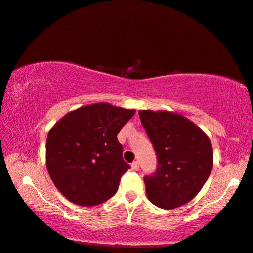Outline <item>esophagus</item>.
<instances>
[{"label":"esophagus","mask_w":253,"mask_h":253,"mask_svg":"<svg viewBox=\"0 0 253 253\" xmlns=\"http://www.w3.org/2000/svg\"><path fill=\"white\" fill-rule=\"evenodd\" d=\"M131 169L135 170V171H138L139 169V162L138 161H134L131 163Z\"/></svg>","instance_id":"34e87169"}]
</instances>
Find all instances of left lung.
Segmentation results:
<instances>
[{"mask_svg":"<svg viewBox=\"0 0 253 253\" xmlns=\"http://www.w3.org/2000/svg\"><path fill=\"white\" fill-rule=\"evenodd\" d=\"M138 114L158 159L154 173L144 177L147 197L163 210L182 206L198 194L213 169L210 138L181 115L151 110Z\"/></svg>","mask_w":253,"mask_h":253,"instance_id":"left-lung-1","label":"left lung"}]
</instances>
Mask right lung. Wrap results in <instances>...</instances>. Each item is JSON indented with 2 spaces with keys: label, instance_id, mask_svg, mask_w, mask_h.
<instances>
[{
  "label": "right lung",
  "instance_id": "1",
  "mask_svg": "<svg viewBox=\"0 0 253 253\" xmlns=\"http://www.w3.org/2000/svg\"><path fill=\"white\" fill-rule=\"evenodd\" d=\"M135 110L109 103L79 108L58 120L47 137V170L57 189L81 206L105 203L130 166L117 134Z\"/></svg>",
  "mask_w": 253,
  "mask_h": 253
}]
</instances>
